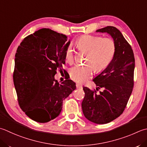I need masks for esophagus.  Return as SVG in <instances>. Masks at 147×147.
<instances>
[{
    "label": "esophagus",
    "mask_w": 147,
    "mask_h": 147,
    "mask_svg": "<svg viewBox=\"0 0 147 147\" xmlns=\"http://www.w3.org/2000/svg\"><path fill=\"white\" fill-rule=\"evenodd\" d=\"M76 88H80L82 87V85L81 84H79V83H76Z\"/></svg>",
    "instance_id": "obj_1"
}]
</instances>
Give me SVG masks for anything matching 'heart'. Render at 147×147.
<instances>
[{
  "mask_svg": "<svg viewBox=\"0 0 147 147\" xmlns=\"http://www.w3.org/2000/svg\"><path fill=\"white\" fill-rule=\"evenodd\" d=\"M76 45L80 51L87 52L85 62L88 63L71 68L70 78L78 83H83L90 78L94 69L97 72L106 69L113 61L117 51L116 42L113 39L99 36L83 35L77 39ZM65 57L67 62L73 64L75 52L71 44L66 48Z\"/></svg>",
  "mask_w": 147,
  "mask_h": 147,
  "instance_id": "heart-1",
  "label": "heart"
}]
</instances>
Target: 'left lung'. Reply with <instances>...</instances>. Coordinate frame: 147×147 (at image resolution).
I'll use <instances>...</instances> for the list:
<instances>
[{"label": "left lung", "instance_id": "obj_1", "mask_svg": "<svg viewBox=\"0 0 147 147\" xmlns=\"http://www.w3.org/2000/svg\"><path fill=\"white\" fill-rule=\"evenodd\" d=\"M96 32L110 34L116 42L117 51L110 65L93 80L96 90L83 88L82 107L88 120L104 124L119 117L127 106L134 86L135 59L131 45L116 27L107 26ZM100 88L103 91L97 93Z\"/></svg>", "mask_w": 147, "mask_h": 147}]
</instances>
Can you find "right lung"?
<instances>
[{
    "label": "right lung",
    "instance_id": "1",
    "mask_svg": "<svg viewBox=\"0 0 147 147\" xmlns=\"http://www.w3.org/2000/svg\"><path fill=\"white\" fill-rule=\"evenodd\" d=\"M67 37L49 28H42L23 39L17 48L13 81L18 104L34 121L45 123L59 115L63 100L76 89L75 83L65 78L55 80L62 71Z\"/></svg>",
    "mask_w": 147,
    "mask_h": 147
}]
</instances>
